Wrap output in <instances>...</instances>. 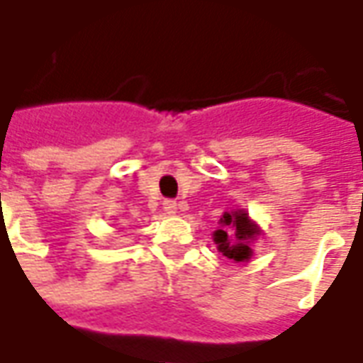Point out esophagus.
I'll use <instances>...</instances> for the list:
<instances>
[{"instance_id": "esophagus-1", "label": "esophagus", "mask_w": 363, "mask_h": 363, "mask_svg": "<svg viewBox=\"0 0 363 363\" xmlns=\"http://www.w3.org/2000/svg\"><path fill=\"white\" fill-rule=\"evenodd\" d=\"M163 210H165V213H169V216H174L177 210H179V204H177L174 200H165V202H163Z\"/></svg>"}]
</instances>
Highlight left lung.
I'll list each match as a JSON object with an SVG mask.
<instances>
[{
  "label": "left lung",
  "instance_id": "8db88e82",
  "mask_svg": "<svg viewBox=\"0 0 363 363\" xmlns=\"http://www.w3.org/2000/svg\"><path fill=\"white\" fill-rule=\"evenodd\" d=\"M221 228L213 231V243L218 245V251L235 260L247 262L252 257L251 243L260 233L259 225L249 220V213L245 210L225 212L220 218Z\"/></svg>",
  "mask_w": 363,
  "mask_h": 363
}]
</instances>
